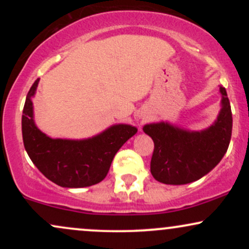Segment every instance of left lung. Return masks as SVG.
Masks as SVG:
<instances>
[{"instance_id": "left-lung-1", "label": "left lung", "mask_w": 249, "mask_h": 249, "mask_svg": "<svg viewBox=\"0 0 249 249\" xmlns=\"http://www.w3.org/2000/svg\"><path fill=\"white\" fill-rule=\"evenodd\" d=\"M222 108L215 124L201 132H188L166 123L145 125L153 139L151 173L162 184L184 185L213 170L227 152L232 137V110L225 88L220 87Z\"/></svg>"}]
</instances>
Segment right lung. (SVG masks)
Here are the masks:
<instances>
[{"mask_svg": "<svg viewBox=\"0 0 249 249\" xmlns=\"http://www.w3.org/2000/svg\"><path fill=\"white\" fill-rule=\"evenodd\" d=\"M38 81L34 83L25 99L22 115V136L25 151L43 176L62 187H87L107 177L116 153L137 128L119 124L87 139H51L36 127L33 102Z\"/></svg>", "mask_w": 249, "mask_h": 249, "instance_id": "1", "label": "right lung"}]
</instances>
